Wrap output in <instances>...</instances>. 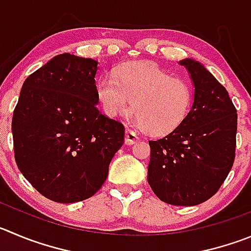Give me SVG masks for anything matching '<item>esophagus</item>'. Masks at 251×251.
I'll use <instances>...</instances> for the list:
<instances>
[{
  "instance_id": "obj_1",
  "label": "esophagus",
  "mask_w": 251,
  "mask_h": 251,
  "mask_svg": "<svg viewBox=\"0 0 251 251\" xmlns=\"http://www.w3.org/2000/svg\"><path fill=\"white\" fill-rule=\"evenodd\" d=\"M139 136L136 135V132H133L132 130L127 128L125 132V144L126 145H133L139 141Z\"/></svg>"
}]
</instances>
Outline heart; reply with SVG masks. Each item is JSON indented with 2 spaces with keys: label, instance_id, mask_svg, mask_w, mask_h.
<instances>
[{
  "label": "heart",
  "instance_id": "heart-1",
  "mask_svg": "<svg viewBox=\"0 0 251 251\" xmlns=\"http://www.w3.org/2000/svg\"><path fill=\"white\" fill-rule=\"evenodd\" d=\"M97 97L109 118H132L147 133L162 136L186 120L193 94L187 81L149 62H128L97 83Z\"/></svg>",
  "mask_w": 251,
  "mask_h": 251
}]
</instances>
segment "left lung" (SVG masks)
I'll list each match as a JSON object with an SVG mask.
<instances>
[{
    "label": "left lung",
    "instance_id": "8db88e82",
    "mask_svg": "<svg viewBox=\"0 0 251 251\" xmlns=\"http://www.w3.org/2000/svg\"><path fill=\"white\" fill-rule=\"evenodd\" d=\"M194 88L193 104L181 126L151 147L147 182L162 202L197 205L221 188L235 157V106L226 89L207 68L186 58Z\"/></svg>",
    "mask_w": 251,
    "mask_h": 251
}]
</instances>
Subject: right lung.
Masks as SVG:
<instances>
[{"label": "right lung", "mask_w": 251, "mask_h": 251, "mask_svg": "<svg viewBox=\"0 0 251 251\" xmlns=\"http://www.w3.org/2000/svg\"><path fill=\"white\" fill-rule=\"evenodd\" d=\"M98 62L55 55L25 80L13 111L21 173L58 203L88 200L104 184L125 127L98 109Z\"/></svg>", "instance_id": "1"}]
</instances>
